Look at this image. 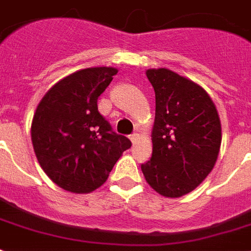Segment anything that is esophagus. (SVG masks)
<instances>
[{"instance_id":"1","label":"esophagus","mask_w":251,"mask_h":251,"mask_svg":"<svg viewBox=\"0 0 251 251\" xmlns=\"http://www.w3.org/2000/svg\"><path fill=\"white\" fill-rule=\"evenodd\" d=\"M138 136H139V135H138L136 132H134V134H131V135L129 136L132 144H135V143H136V140H138Z\"/></svg>"}]
</instances>
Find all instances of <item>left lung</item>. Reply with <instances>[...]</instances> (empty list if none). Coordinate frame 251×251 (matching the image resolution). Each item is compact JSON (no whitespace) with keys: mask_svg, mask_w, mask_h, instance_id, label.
<instances>
[{"mask_svg":"<svg viewBox=\"0 0 251 251\" xmlns=\"http://www.w3.org/2000/svg\"><path fill=\"white\" fill-rule=\"evenodd\" d=\"M156 94L152 157L142 164L161 196L182 197L210 174L222 143L221 120L209 94L170 69H147Z\"/></svg>","mask_w":251,"mask_h":251,"instance_id":"1","label":"left lung"}]
</instances>
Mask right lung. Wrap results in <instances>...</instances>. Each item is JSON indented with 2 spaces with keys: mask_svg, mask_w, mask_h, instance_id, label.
<instances>
[{
  "mask_svg": "<svg viewBox=\"0 0 251 251\" xmlns=\"http://www.w3.org/2000/svg\"><path fill=\"white\" fill-rule=\"evenodd\" d=\"M116 73L112 67L77 71L55 83L34 112L30 136L36 157L49 178L69 192L99 188L131 147L98 111V98Z\"/></svg>",
  "mask_w": 251,
  "mask_h": 251,
  "instance_id": "obj_1",
  "label": "right lung"
}]
</instances>
